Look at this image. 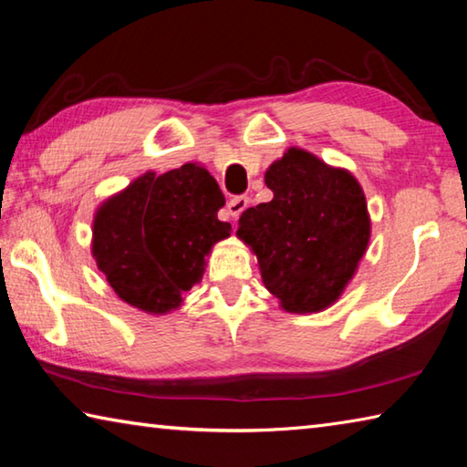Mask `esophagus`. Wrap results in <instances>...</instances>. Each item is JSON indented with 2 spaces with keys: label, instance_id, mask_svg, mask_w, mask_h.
I'll use <instances>...</instances> for the list:
<instances>
[{
  "label": "esophagus",
  "instance_id": "esophagus-1",
  "mask_svg": "<svg viewBox=\"0 0 467 467\" xmlns=\"http://www.w3.org/2000/svg\"><path fill=\"white\" fill-rule=\"evenodd\" d=\"M228 214H231V218L233 220H236L239 218L244 210L249 208V197H244V195H239V197H233L231 202H228Z\"/></svg>",
  "mask_w": 467,
  "mask_h": 467
}]
</instances>
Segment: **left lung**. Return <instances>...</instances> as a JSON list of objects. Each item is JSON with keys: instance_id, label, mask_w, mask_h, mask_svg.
<instances>
[{"instance_id": "8db88e82", "label": "left lung", "mask_w": 467, "mask_h": 467, "mask_svg": "<svg viewBox=\"0 0 467 467\" xmlns=\"http://www.w3.org/2000/svg\"><path fill=\"white\" fill-rule=\"evenodd\" d=\"M274 200L244 210L236 236L286 313L326 311L342 296L370 241L367 197L350 171L288 148L265 171Z\"/></svg>"}]
</instances>
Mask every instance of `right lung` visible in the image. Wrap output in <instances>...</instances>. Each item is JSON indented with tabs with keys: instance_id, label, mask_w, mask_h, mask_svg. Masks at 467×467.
Instances as JSON below:
<instances>
[{
	"instance_id": "right-lung-1",
	"label": "right lung",
	"mask_w": 467,
	"mask_h": 467,
	"mask_svg": "<svg viewBox=\"0 0 467 467\" xmlns=\"http://www.w3.org/2000/svg\"><path fill=\"white\" fill-rule=\"evenodd\" d=\"M224 195L202 164L148 171L107 197L92 220V257L123 303L167 315L205 272V257L231 236Z\"/></svg>"
}]
</instances>
